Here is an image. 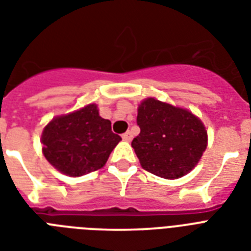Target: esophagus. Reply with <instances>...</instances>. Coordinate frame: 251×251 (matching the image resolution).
<instances>
[{"label": "esophagus", "mask_w": 251, "mask_h": 251, "mask_svg": "<svg viewBox=\"0 0 251 251\" xmlns=\"http://www.w3.org/2000/svg\"><path fill=\"white\" fill-rule=\"evenodd\" d=\"M131 138H133V134L130 133V131H126V133L122 134V139L126 142H130L131 141Z\"/></svg>", "instance_id": "34e87169"}]
</instances>
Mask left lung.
<instances>
[{
	"label": "left lung",
	"mask_w": 251,
	"mask_h": 251,
	"mask_svg": "<svg viewBox=\"0 0 251 251\" xmlns=\"http://www.w3.org/2000/svg\"><path fill=\"white\" fill-rule=\"evenodd\" d=\"M141 133L131 142L143 169L167 179L193 169L207 147L202 121L186 109L150 98L138 108Z\"/></svg>",
	"instance_id": "left-lung-1"
}]
</instances>
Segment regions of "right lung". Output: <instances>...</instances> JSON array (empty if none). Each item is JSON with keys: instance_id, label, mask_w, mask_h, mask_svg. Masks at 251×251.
Here are the masks:
<instances>
[{"instance_id": "add662e5", "label": "right lung", "mask_w": 251, "mask_h": 251, "mask_svg": "<svg viewBox=\"0 0 251 251\" xmlns=\"http://www.w3.org/2000/svg\"><path fill=\"white\" fill-rule=\"evenodd\" d=\"M121 141L109 120L99 116L95 104L66 116L53 118L45 126L41 143L45 159L68 176H83L104 167Z\"/></svg>"}]
</instances>
